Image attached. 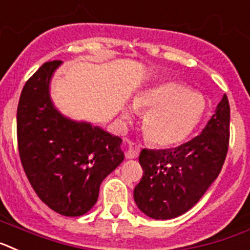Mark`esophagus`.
Wrapping results in <instances>:
<instances>
[{
  "mask_svg": "<svg viewBox=\"0 0 250 250\" xmlns=\"http://www.w3.org/2000/svg\"><path fill=\"white\" fill-rule=\"evenodd\" d=\"M141 146L134 142H128L127 143V151H125V156L127 158H137L140 155Z\"/></svg>",
  "mask_w": 250,
  "mask_h": 250,
  "instance_id": "esophagus-1",
  "label": "esophagus"
}]
</instances>
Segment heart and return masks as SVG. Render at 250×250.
<instances>
[{
  "instance_id": "obj_1",
  "label": "heart",
  "mask_w": 250,
  "mask_h": 250,
  "mask_svg": "<svg viewBox=\"0 0 250 250\" xmlns=\"http://www.w3.org/2000/svg\"><path fill=\"white\" fill-rule=\"evenodd\" d=\"M134 110L143 114V131L157 146H176L190 137L203 121L205 98L179 82H165L143 89L132 99ZM122 117L131 119L133 109L125 107Z\"/></svg>"
}]
</instances>
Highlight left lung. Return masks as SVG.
<instances>
[{
	"label": "left lung",
	"mask_w": 250,
	"mask_h": 250,
	"mask_svg": "<svg viewBox=\"0 0 250 250\" xmlns=\"http://www.w3.org/2000/svg\"><path fill=\"white\" fill-rule=\"evenodd\" d=\"M230 107L224 95L199 136L175 148L142 149L143 176L134 188L138 209L156 220L185 214L215 181L229 146Z\"/></svg>",
	"instance_id": "1"
}]
</instances>
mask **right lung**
<instances>
[{"label":"right lung","instance_id":"add662e5","mask_svg":"<svg viewBox=\"0 0 250 250\" xmlns=\"http://www.w3.org/2000/svg\"><path fill=\"white\" fill-rule=\"evenodd\" d=\"M62 62H45L26 82L17 107L21 164L42 203L64 216H80L98 200L101 184L125 160L122 140L56 109L50 82Z\"/></svg>","mask_w":250,"mask_h":250}]
</instances>
